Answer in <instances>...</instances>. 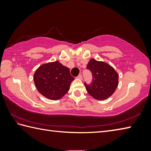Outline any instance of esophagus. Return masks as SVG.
<instances>
[{"mask_svg": "<svg viewBox=\"0 0 151 151\" xmlns=\"http://www.w3.org/2000/svg\"><path fill=\"white\" fill-rule=\"evenodd\" d=\"M77 78L80 79V80H83V76H82L81 75H79L77 76Z\"/></svg>", "mask_w": 151, "mask_h": 151, "instance_id": "34e87169", "label": "esophagus"}]
</instances>
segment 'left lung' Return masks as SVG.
<instances>
[{"instance_id": "left-lung-1", "label": "left lung", "mask_w": 151, "mask_h": 151, "mask_svg": "<svg viewBox=\"0 0 151 151\" xmlns=\"http://www.w3.org/2000/svg\"><path fill=\"white\" fill-rule=\"evenodd\" d=\"M87 69L93 75L91 85L85 83L88 93L99 101L111 96L119 85V75L114 68L105 62L92 58L88 63Z\"/></svg>"}]
</instances>
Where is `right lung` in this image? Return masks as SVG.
<instances>
[{"label": "right lung", "mask_w": 151, "mask_h": 151, "mask_svg": "<svg viewBox=\"0 0 151 151\" xmlns=\"http://www.w3.org/2000/svg\"><path fill=\"white\" fill-rule=\"evenodd\" d=\"M33 79L38 91L46 98L54 101L65 96L75 80L69 68L58 60L40 65L36 70Z\"/></svg>", "instance_id": "obj_1"}]
</instances>
